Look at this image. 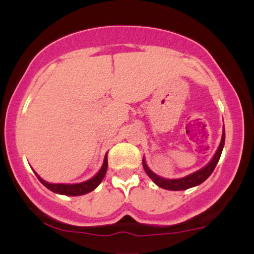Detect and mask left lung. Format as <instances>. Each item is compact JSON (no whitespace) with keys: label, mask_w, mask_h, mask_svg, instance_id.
<instances>
[{"label":"left lung","mask_w":254,"mask_h":254,"mask_svg":"<svg viewBox=\"0 0 254 254\" xmlns=\"http://www.w3.org/2000/svg\"><path fill=\"white\" fill-rule=\"evenodd\" d=\"M223 146H225V127H223L222 139H221L220 146H218L217 151H216L215 156L212 157V160H211V161L208 162L205 167H202L201 170L193 172V174L187 175V176H185V177H181V179L169 180V179H164V177L157 176L156 174H154V172H152L151 170L147 167L146 162H145L144 159H142V166H144L145 172L149 175L150 179H151L152 181H154L159 187H161V189H165V190H170V191H181V190H187V189H190V187L197 186V185L202 184L205 180L208 179V176L212 174L213 170H215V167H216V165H217L218 160H220L221 154H222Z\"/></svg>","instance_id":"obj_1"}]
</instances>
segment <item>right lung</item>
I'll return each mask as SVG.
<instances>
[{
    "label": "right lung",
    "mask_w": 254,
    "mask_h": 254,
    "mask_svg": "<svg viewBox=\"0 0 254 254\" xmlns=\"http://www.w3.org/2000/svg\"><path fill=\"white\" fill-rule=\"evenodd\" d=\"M108 170V156L105 155L104 157V162H103L102 169L99 170L97 175L92 179L87 180L84 182H80V184H73V185H68V184H49V182L44 181L43 179L37 175L39 181L44 185L48 190L53 191L56 193H61V195H65V196H80V195H85V193L90 192L94 189H97L98 185L102 182V180L104 179L105 174H107Z\"/></svg>",
    "instance_id": "1"
}]
</instances>
